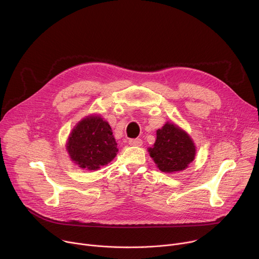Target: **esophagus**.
Instances as JSON below:
<instances>
[{"label":"esophagus","mask_w":259,"mask_h":259,"mask_svg":"<svg viewBox=\"0 0 259 259\" xmlns=\"http://www.w3.org/2000/svg\"><path fill=\"white\" fill-rule=\"evenodd\" d=\"M129 144L132 146H140L142 144V140L140 138H135V139H130Z\"/></svg>","instance_id":"1"}]
</instances>
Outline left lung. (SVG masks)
Returning <instances> with one entry per match:
<instances>
[{"mask_svg":"<svg viewBox=\"0 0 259 259\" xmlns=\"http://www.w3.org/2000/svg\"><path fill=\"white\" fill-rule=\"evenodd\" d=\"M149 153L162 172L172 173L188 168L195 159L196 146L186 131L167 122L157 130L156 142Z\"/></svg>","mask_w":259,"mask_h":259,"instance_id":"1","label":"left lung"}]
</instances>
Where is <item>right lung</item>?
<instances>
[{"instance_id": "obj_1", "label": "right lung", "mask_w": 259, "mask_h": 259, "mask_svg": "<svg viewBox=\"0 0 259 259\" xmlns=\"http://www.w3.org/2000/svg\"><path fill=\"white\" fill-rule=\"evenodd\" d=\"M66 151L71 161L87 170H97L119 152L112 128L100 116H88L69 134Z\"/></svg>"}]
</instances>
